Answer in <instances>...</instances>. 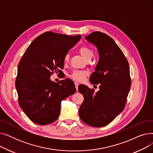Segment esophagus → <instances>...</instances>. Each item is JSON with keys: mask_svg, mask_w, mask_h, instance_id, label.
Returning <instances> with one entry per match:
<instances>
[{"mask_svg": "<svg viewBox=\"0 0 153 153\" xmlns=\"http://www.w3.org/2000/svg\"><path fill=\"white\" fill-rule=\"evenodd\" d=\"M75 86H76V89H77V91L78 90V86H79V83L78 82H75Z\"/></svg>", "mask_w": 153, "mask_h": 153, "instance_id": "1", "label": "esophagus"}]
</instances>
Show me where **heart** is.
<instances>
[{
	"mask_svg": "<svg viewBox=\"0 0 153 153\" xmlns=\"http://www.w3.org/2000/svg\"><path fill=\"white\" fill-rule=\"evenodd\" d=\"M79 52L81 54V55L83 56V57L87 60L91 59L94 56L93 51L91 49H89V48H87V47H81L79 49ZM69 54H66L65 56H64V60L65 62H67L69 61ZM87 72L84 71H74L72 72L70 76L71 78L76 80V81H82L84 77L87 76Z\"/></svg>",
	"mask_w": 153,
	"mask_h": 153,
	"instance_id": "1",
	"label": "heart"
}]
</instances>
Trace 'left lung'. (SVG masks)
Instances as JSON below:
<instances>
[{"label": "left lung", "instance_id": "8db88e82", "mask_svg": "<svg viewBox=\"0 0 153 153\" xmlns=\"http://www.w3.org/2000/svg\"><path fill=\"white\" fill-rule=\"evenodd\" d=\"M98 50L99 59L90 77L99 85L94 94L85 85L78 87L84 96L79 114L82 121L94 127L109 124L123 110L131 87L129 64L114 40L105 33L93 32L85 37Z\"/></svg>", "mask_w": 153, "mask_h": 153}]
</instances>
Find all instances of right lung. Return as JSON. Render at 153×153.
<instances>
[{
    "label": "right lung",
    "mask_w": 153,
    "mask_h": 153,
    "mask_svg": "<svg viewBox=\"0 0 153 153\" xmlns=\"http://www.w3.org/2000/svg\"><path fill=\"white\" fill-rule=\"evenodd\" d=\"M81 36L47 31L28 47L18 66L15 87L20 107L32 122L50 124L59 117L61 101L76 92L69 79L56 83L50 77L64 68V58Z\"/></svg>",
    "instance_id": "1"
}]
</instances>
